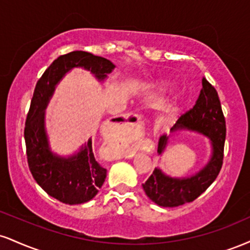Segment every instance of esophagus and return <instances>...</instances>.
Instances as JSON below:
<instances>
[{
    "label": "esophagus",
    "instance_id": "obj_1",
    "mask_svg": "<svg viewBox=\"0 0 250 250\" xmlns=\"http://www.w3.org/2000/svg\"><path fill=\"white\" fill-rule=\"evenodd\" d=\"M127 123H129V125H133V128L136 129V130H141V129H143L142 116L138 115V114H135V115L130 116V119H129V121Z\"/></svg>",
    "mask_w": 250,
    "mask_h": 250
}]
</instances>
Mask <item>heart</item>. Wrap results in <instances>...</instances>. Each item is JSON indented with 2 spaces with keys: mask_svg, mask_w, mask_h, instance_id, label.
I'll list each match as a JSON object with an SVG mask.
<instances>
[{
  "mask_svg": "<svg viewBox=\"0 0 250 250\" xmlns=\"http://www.w3.org/2000/svg\"><path fill=\"white\" fill-rule=\"evenodd\" d=\"M167 85L165 83H161V85H159V87H162V88H165V87H167Z\"/></svg>",
  "mask_w": 250,
  "mask_h": 250,
  "instance_id": "obj_1",
  "label": "heart"
}]
</instances>
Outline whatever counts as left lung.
<instances>
[{
    "label": "left lung",
    "mask_w": 250,
    "mask_h": 250,
    "mask_svg": "<svg viewBox=\"0 0 250 250\" xmlns=\"http://www.w3.org/2000/svg\"><path fill=\"white\" fill-rule=\"evenodd\" d=\"M188 129L205 135L211 140L212 156L199 172L185 178H172L156 167L143 186L146 194L162 207H177L191 203L204 193L216 179L224 161L226 121L216 89L203 78V88L192 109L178 119L171 130ZM167 137L159 138L157 152L163 154Z\"/></svg>",
    "instance_id": "obj_1"
}]
</instances>
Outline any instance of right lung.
I'll return each instance as SVG.
<instances>
[{"label": "right lung", "instance_id": "add662e5", "mask_svg": "<svg viewBox=\"0 0 250 250\" xmlns=\"http://www.w3.org/2000/svg\"><path fill=\"white\" fill-rule=\"evenodd\" d=\"M73 67L91 71L101 81L115 65L85 51H73L58 57L37 81L24 128L26 157L35 180L47 194L68 205L93 199L107 176V170L95 161L92 140L70 157H60L50 150L45 131V108L57 83Z\"/></svg>", "mask_w": 250, "mask_h": 250}]
</instances>
